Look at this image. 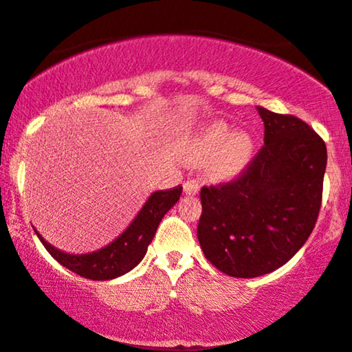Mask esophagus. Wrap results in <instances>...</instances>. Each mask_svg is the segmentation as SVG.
<instances>
[{"label":"esophagus","mask_w":352,"mask_h":352,"mask_svg":"<svg viewBox=\"0 0 352 352\" xmlns=\"http://www.w3.org/2000/svg\"><path fill=\"white\" fill-rule=\"evenodd\" d=\"M199 186L201 185H199L198 180H186L184 184V190L186 195H191V197H193V195H197L199 191Z\"/></svg>","instance_id":"obj_1"}]
</instances>
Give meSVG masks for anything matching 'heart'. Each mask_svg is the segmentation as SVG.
I'll use <instances>...</instances> for the list:
<instances>
[{
  "mask_svg": "<svg viewBox=\"0 0 352 352\" xmlns=\"http://www.w3.org/2000/svg\"><path fill=\"white\" fill-rule=\"evenodd\" d=\"M191 161L209 157L208 168L217 179H232L242 173L255 154V140L247 131H232L224 122H208L198 126L186 141Z\"/></svg>",
  "mask_w": 352,
  "mask_h": 352,
  "instance_id": "heart-1",
  "label": "heart"
}]
</instances>
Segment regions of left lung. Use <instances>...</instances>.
I'll return each mask as SVG.
<instances>
[{
	"label": "left lung",
	"instance_id": "obj_1",
	"mask_svg": "<svg viewBox=\"0 0 352 352\" xmlns=\"http://www.w3.org/2000/svg\"><path fill=\"white\" fill-rule=\"evenodd\" d=\"M265 146L237 179L203 186L198 240L232 278L286 265L312 234L322 206L327 146L300 118L258 107Z\"/></svg>",
	"mask_w": 352,
	"mask_h": 352
}]
</instances>
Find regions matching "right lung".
<instances>
[{
	"label": "right lung",
	"mask_w": 352,
	"mask_h": 352,
	"mask_svg": "<svg viewBox=\"0 0 352 352\" xmlns=\"http://www.w3.org/2000/svg\"><path fill=\"white\" fill-rule=\"evenodd\" d=\"M180 195V185L173 186L172 190L154 191L126 230H123V234H120L109 245L91 253L73 255V253L61 252L50 245L37 230H34L47 252L65 268L82 278L107 281V279H115L128 273L143 260L148 252V245L153 242L155 230L159 228V222L162 221L168 209L179 201Z\"/></svg>",
	"instance_id": "1"
}]
</instances>
